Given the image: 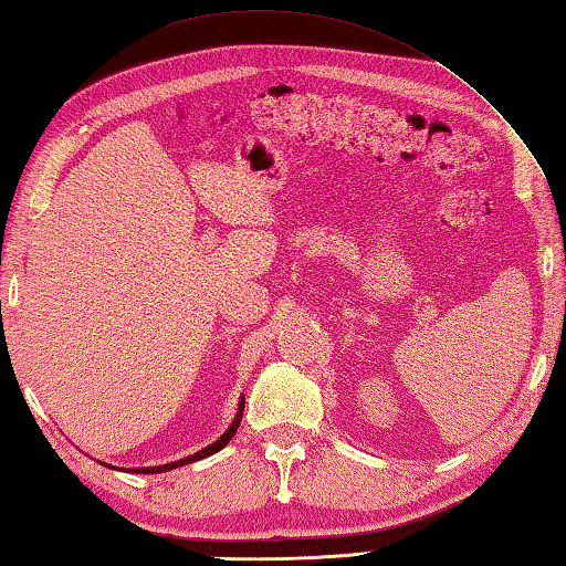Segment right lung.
<instances>
[{
  "mask_svg": "<svg viewBox=\"0 0 566 566\" xmlns=\"http://www.w3.org/2000/svg\"><path fill=\"white\" fill-rule=\"evenodd\" d=\"M242 409H245V400H240V407H238V415H235V419H232V424L228 427V431L223 437H220L216 444H210V447H206V449H201L198 453H193V457H188V459H181V461H174V463H164V467H149V469H135V473H161V471H171V469H179V467H186V463H191V461H198V459H206V457H210V453H216V451H220L223 449L228 441L235 437V431H238V427H240V422H242Z\"/></svg>",
  "mask_w": 566,
  "mask_h": 566,
  "instance_id": "right-lung-1",
  "label": "right lung"
}]
</instances>
